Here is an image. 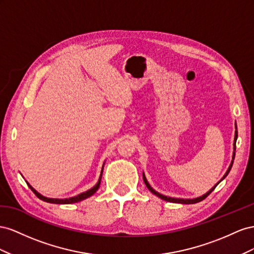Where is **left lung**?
<instances>
[{
  "label": "left lung",
  "mask_w": 254,
  "mask_h": 254,
  "mask_svg": "<svg viewBox=\"0 0 254 254\" xmlns=\"http://www.w3.org/2000/svg\"><path fill=\"white\" fill-rule=\"evenodd\" d=\"M235 128H236V131H235V136H234V143H233V146H234V152H233V156H232V162H231V164H230V166H229V168H228V170H227V172H226V175H224L223 177H222V179L219 181L218 183H217L213 188H211V190H209L206 193H204L203 195H201V197H198V198H194V199H180V198H171V197H167V195H164V194H162V193H159V192H157L156 190H154L153 188H152L151 186H150V184H149V182L147 181V179H146V177H144V173L142 175V178H143V182H144V184H146V186L148 187V190L152 192V193H154L155 195H157L158 198H161V199H163V200H165V201H168V202H175V203H182V204H193V203H197V202H200V201H202V200H204L207 195L211 193L215 188H216V186L218 185L221 181L226 178L228 175H229V172H230V170H231V168H232V165H233V162H234V157H235V147H236V140H237V127H236V125H235Z\"/></svg>",
  "instance_id": "left-lung-1"
}]
</instances>
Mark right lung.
I'll list each match as a JSON object with an SVG mask.
<instances>
[{
	"mask_svg": "<svg viewBox=\"0 0 254 254\" xmlns=\"http://www.w3.org/2000/svg\"><path fill=\"white\" fill-rule=\"evenodd\" d=\"M103 167H104V165H103ZM103 167H102V170H101V175H100L98 183H97L95 186H93L92 188H90L89 190H87V191H85V192L79 193V194L75 195V197L68 198V199H53V198H47V197H45V195L40 194L36 190H34V188H33L30 184H28L27 182H26V184H27L28 187H30L31 190H33V192H34L36 195H37V197H38L40 200H42V201L49 202V203H55V204H70V203H75V202H79V201H82V200H84V199H87V198L91 197V195L99 190L100 183H101V179H102Z\"/></svg>",
	"mask_w": 254,
	"mask_h": 254,
	"instance_id": "right-lung-1",
	"label": "right lung"
}]
</instances>
